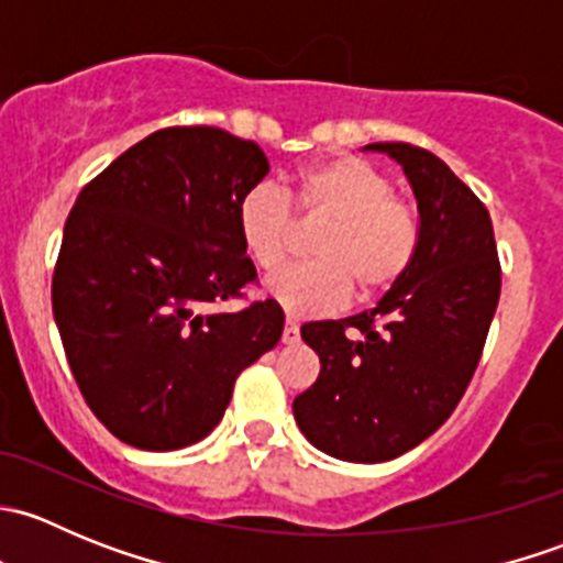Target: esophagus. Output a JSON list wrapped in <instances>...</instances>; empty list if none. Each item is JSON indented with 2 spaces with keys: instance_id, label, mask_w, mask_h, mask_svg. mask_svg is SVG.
<instances>
[{
  "instance_id": "obj_1",
  "label": "esophagus",
  "mask_w": 563,
  "mask_h": 563,
  "mask_svg": "<svg viewBox=\"0 0 563 563\" xmlns=\"http://www.w3.org/2000/svg\"><path fill=\"white\" fill-rule=\"evenodd\" d=\"M299 340V323L294 318H286V327H283V343H297Z\"/></svg>"
}]
</instances>
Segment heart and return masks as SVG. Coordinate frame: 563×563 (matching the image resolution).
Masks as SVG:
<instances>
[{
  "label": "heart",
  "instance_id": "heart-1",
  "mask_svg": "<svg viewBox=\"0 0 563 563\" xmlns=\"http://www.w3.org/2000/svg\"><path fill=\"white\" fill-rule=\"evenodd\" d=\"M382 168L354 155L329 157L294 176L291 201L258 185L240 198L236 229L253 264L275 272L294 255L302 225H323L313 242L316 264L277 272L266 291L294 316L338 310L378 299L411 269L419 250V214L395 196Z\"/></svg>",
  "mask_w": 563,
  "mask_h": 563
}]
</instances>
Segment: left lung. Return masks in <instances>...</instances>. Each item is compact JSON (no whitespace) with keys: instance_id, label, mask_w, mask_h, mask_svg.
<instances>
[{"instance_id":"8db88e82","label":"left lung","mask_w":563,"mask_h":563,"mask_svg":"<svg viewBox=\"0 0 563 563\" xmlns=\"http://www.w3.org/2000/svg\"><path fill=\"white\" fill-rule=\"evenodd\" d=\"M419 209V250L382 302L340 321H310L316 384L294 400L310 444L351 463H384L422 444L455 411L479 365L501 297L490 212L441 157L387 141Z\"/></svg>"}]
</instances>
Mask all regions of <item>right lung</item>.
Listing matches in <instances>:
<instances>
[{
    "instance_id": "1",
    "label": "right lung",
    "mask_w": 563,
    "mask_h": 563,
    "mask_svg": "<svg viewBox=\"0 0 563 563\" xmlns=\"http://www.w3.org/2000/svg\"><path fill=\"white\" fill-rule=\"evenodd\" d=\"M269 174L255 141L190 124L146 135L78 192L51 302L84 400L119 441L168 452L212 433L236 378L283 334L236 207Z\"/></svg>"
}]
</instances>
